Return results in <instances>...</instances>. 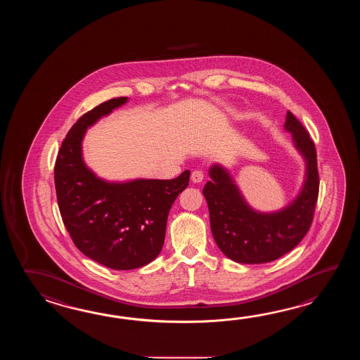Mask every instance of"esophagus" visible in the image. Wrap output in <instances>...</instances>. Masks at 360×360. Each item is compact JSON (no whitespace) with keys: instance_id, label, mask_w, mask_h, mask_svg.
Instances as JSON below:
<instances>
[{"instance_id":"34e87169","label":"esophagus","mask_w":360,"mask_h":360,"mask_svg":"<svg viewBox=\"0 0 360 360\" xmlns=\"http://www.w3.org/2000/svg\"><path fill=\"white\" fill-rule=\"evenodd\" d=\"M203 177H205V175H203V172H202V171H199V169H194V171L191 172V179L193 183H202Z\"/></svg>"}]
</instances>
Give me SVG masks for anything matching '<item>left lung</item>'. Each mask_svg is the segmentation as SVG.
Here are the masks:
<instances>
[{
	"instance_id": "obj_1",
	"label": "left lung",
	"mask_w": 360,
	"mask_h": 360,
	"mask_svg": "<svg viewBox=\"0 0 360 360\" xmlns=\"http://www.w3.org/2000/svg\"><path fill=\"white\" fill-rule=\"evenodd\" d=\"M284 130L305 162V176L299 194L281 210L261 212L250 206L229 169L214 163L203 188L214 242L230 260L264 264L290 252L305 237L313 221L319 176L313 140L288 110Z\"/></svg>"
}]
</instances>
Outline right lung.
Returning a JSON list of instances; mask_svg holds the SVG:
<instances>
[{
	"label": "right lung",
	"instance_id": "right-lung-1",
	"mask_svg": "<svg viewBox=\"0 0 360 360\" xmlns=\"http://www.w3.org/2000/svg\"><path fill=\"white\" fill-rule=\"evenodd\" d=\"M127 101L108 100L82 115L61 143L54 169L61 219L75 245L84 256L115 270L146 266L160 255L169 210L191 176L185 169L171 180L108 181L84 163L87 129Z\"/></svg>",
	"mask_w": 360,
	"mask_h": 360
}]
</instances>
